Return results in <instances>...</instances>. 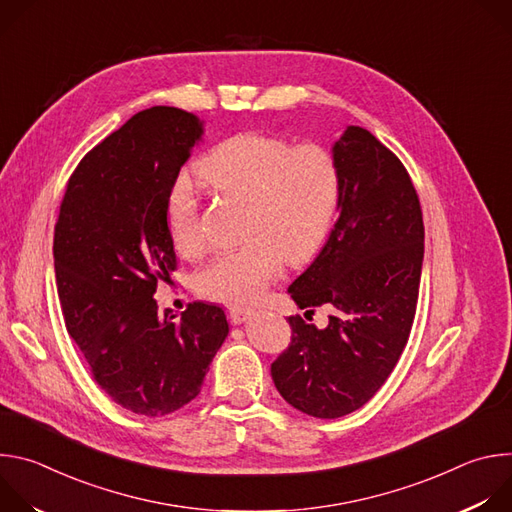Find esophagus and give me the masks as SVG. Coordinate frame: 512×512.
Segmentation results:
<instances>
[{
  "label": "esophagus",
  "mask_w": 512,
  "mask_h": 512,
  "mask_svg": "<svg viewBox=\"0 0 512 512\" xmlns=\"http://www.w3.org/2000/svg\"><path fill=\"white\" fill-rule=\"evenodd\" d=\"M251 314H253L251 308H241V306H231L229 308V320L233 324H243Z\"/></svg>",
  "instance_id": "34e87169"
}]
</instances>
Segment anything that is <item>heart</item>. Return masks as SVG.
<instances>
[{"mask_svg": "<svg viewBox=\"0 0 512 512\" xmlns=\"http://www.w3.org/2000/svg\"><path fill=\"white\" fill-rule=\"evenodd\" d=\"M198 176L221 196L247 202L241 247L204 265L194 285L214 302L245 304L281 271L314 255L328 235L340 200V170L322 145L291 148L285 139L249 131L212 148L198 164ZM168 227L184 257L206 249L200 204L186 176L168 192Z\"/></svg>", "mask_w": 512, "mask_h": 512, "instance_id": "obj_1", "label": "heart"}]
</instances>
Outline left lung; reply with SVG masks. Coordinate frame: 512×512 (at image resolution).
I'll list each match as a JSON object with an SVG mask.
<instances>
[{
	"instance_id": "left-lung-1",
	"label": "left lung",
	"mask_w": 512,
	"mask_h": 512,
	"mask_svg": "<svg viewBox=\"0 0 512 512\" xmlns=\"http://www.w3.org/2000/svg\"><path fill=\"white\" fill-rule=\"evenodd\" d=\"M338 218L312 265L287 287L306 314L330 306L326 328L289 316L291 344L271 364L279 395L306 415L360 409L407 344L423 265V218L399 158L367 129L334 141Z\"/></svg>"
}]
</instances>
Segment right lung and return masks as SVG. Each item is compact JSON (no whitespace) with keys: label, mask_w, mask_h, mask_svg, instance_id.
Returning a JSON list of instances; mask_svg holds the SVG:
<instances>
[{"label":"right lung","mask_w":512,"mask_h":512,"mask_svg":"<svg viewBox=\"0 0 512 512\" xmlns=\"http://www.w3.org/2000/svg\"><path fill=\"white\" fill-rule=\"evenodd\" d=\"M202 133L194 113L139 111L81 160L54 229L66 330L101 389L137 415L190 403L229 336L223 308L194 302L176 322L154 300L176 269L168 192Z\"/></svg>","instance_id":"add662e5"}]
</instances>
